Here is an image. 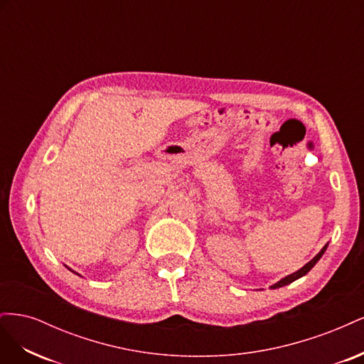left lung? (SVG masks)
<instances>
[{
	"label": "left lung",
	"mask_w": 364,
	"mask_h": 364,
	"mask_svg": "<svg viewBox=\"0 0 364 364\" xmlns=\"http://www.w3.org/2000/svg\"><path fill=\"white\" fill-rule=\"evenodd\" d=\"M326 247H328V245H325L323 246V249L317 253V255L310 261V262H306L305 266L302 267V269H299L297 272H294V273H291V274H289V277H285V278H282L279 282H277V284H273L270 289H279V287H284V285H287V284H290V282H293V281H296V279H299L301 277H304V274H306L308 272H310L314 266H316V262L322 258V255L325 253V250H326Z\"/></svg>",
	"instance_id": "obj_1"
}]
</instances>
